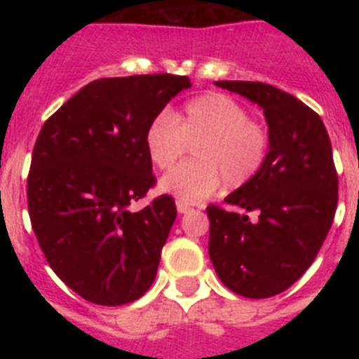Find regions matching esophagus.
Listing matches in <instances>:
<instances>
[{"label":"esophagus","mask_w":359,"mask_h":359,"mask_svg":"<svg viewBox=\"0 0 359 359\" xmlns=\"http://www.w3.org/2000/svg\"><path fill=\"white\" fill-rule=\"evenodd\" d=\"M177 210H179V214H184L190 210V205H186V203H177Z\"/></svg>","instance_id":"esophagus-1"}]
</instances>
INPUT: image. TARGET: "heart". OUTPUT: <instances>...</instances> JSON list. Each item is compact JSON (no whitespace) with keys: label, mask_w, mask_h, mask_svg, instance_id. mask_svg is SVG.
<instances>
[{"label":"heart","mask_w":359,"mask_h":359,"mask_svg":"<svg viewBox=\"0 0 359 359\" xmlns=\"http://www.w3.org/2000/svg\"><path fill=\"white\" fill-rule=\"evenodd\" d=\"M191 147L196 160L171 169L160 190L180 203H199L222 184L238 188L250 182L266 160L268 134L250 119L235 98L207 93L179 111L154 117L145 130V149L158 169H169Z\"/></svg>","instance_id":"obj_1"}]
</instances>
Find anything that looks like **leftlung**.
Here are the masks:
<instances>
[{"mask_svg": "<svg viewBox=\"0 0 359 359\" xmlns=\"http://www.w3.org/2000/svg\"><path fill=\"white\" fill-rule=\"evenodd\" d=\"M259 104L268 154L259 173L225 197L245 214L210 205L208 255L222 283L245 298L287 290L315 261L337 208V171L323 119L309 106L261 81H216Z\"/></svg>", "mask_w": 359, "mask_h": 359, "instance_id": "obj_1", "label": "left lung"}]
</instances>
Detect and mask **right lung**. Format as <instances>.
Wrapping results in <instances>:
<instances>
[{
    "instance_id": "right-lung-1",
    "label": "right lung",
    "mask_w": 359,
    "mask_h": 359,
    "mask_svg": "<svg viewBox=\"0 0 359 359\" xmlns=\"http://www.w3.org/2000/svg\"><path fill=\"white\" fill-rule=\"evenodd\" d=\"M188 87L175 74L95 80L41 128L27 177L31 225L53 272L87 302L124 306L156 278L173 197L137 212L130 205L156 182L147 126Z\"/></svg>"
}]
</instances>
